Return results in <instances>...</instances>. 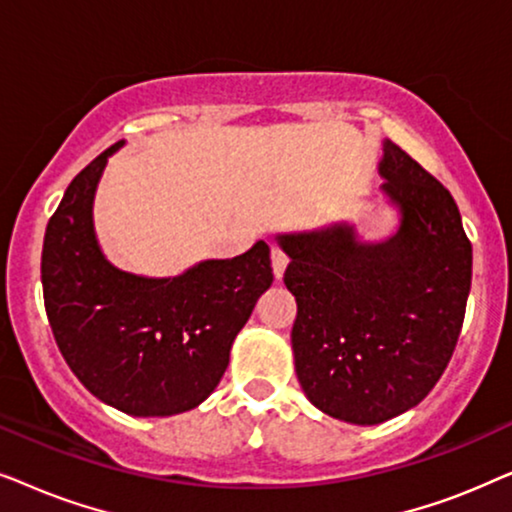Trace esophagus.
Segmentation results:
<instances>
[{
  "instance_id": "1",
  "label": "esophagus",
  "mask_w": 512,
  "mask_h": 512,
  "mask_svg": "<svg viewBox=\"0 0 512 512\" xmlns=\"http://www.w3.org/2000/svg\"><path fill=\"white\" fill-rule=\"evenodd\" d=\"M270 256H272V270H275V277L282 279L286 265H289V256H286V251L279 247H272Z\"/></svg>"
}]
</instances>
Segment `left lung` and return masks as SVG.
I'll return each instance as SVG.
<instances>
[{"instance_id":"obj_1","label":"left lung","mask_w":512,"mask_h":512,"mask_svg":"<svg viewBox=\"0 0 512 512\" xmlns=\"http://www.w3.org/2000/svg\"><path fill=\"white\" fill-rule=\"evenodd\" d=\"M382 191L401 212L384 242L352 226L277 235L298 303L291 345L305 396L342 422L380 424L436 387L457 347L473 247L450 191L384 139Z\"/></svg>"}]
</instances>
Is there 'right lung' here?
Instances as JSON below:
<instances>
[{
  "label": "right lung",
  "mask_w": 512,
  "mask_h": 512,
  "mask_svg": "<svg viewBox=\"0 0 512 512\" xmlns=\"http://www.w3.org/2000/svg\"><path fill=\"white\" fill-rule=\"evenodd\" d=\"M118 142L72 179L46 226L41 284L53 338L90 394L135 417L200 405L226 373L230 347L272 284L270 247L202 261L179 277H139L97 244L93 198Z\"/></svg>",
  "instance_id": "add662e5"
}]
</instances>
